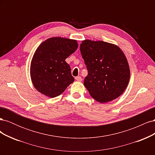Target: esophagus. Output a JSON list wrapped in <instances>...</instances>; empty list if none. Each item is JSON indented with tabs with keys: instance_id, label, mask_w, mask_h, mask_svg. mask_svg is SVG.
Returning a JSON list of instances; mask_svg holds the SVG:
<instances>
[{
	"instance_id": "34e87169",
	"label": "esophagus",
	"mask_w": 155,
	"mask_h": 155,
	"mask_svg": "<svg viewBox=\"0 0 155 155\" xmlns=\"http://www.w3.org/2000/svg\"><path fill=\"white\" fill-rule=\"evenodd\" d=\"M76 79L78 81H81L82 78L81 76H77V77H76Z\"/></svg>"
}]
</instances>
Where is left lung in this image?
Instances as JSON below:
<instances>
[{
	"label": "left lung",
	"instance_id": "left-lung-1",
	"mask_svg": "<svg viewBox=\"0 0 155 155\" xmlns=\"http://www.w3.org/2000/svg\"><path fill=\"white\" fill-rule=\"evenodd\" d=\"M80 51L88 70L84 85L90 95L100 103L119 97L130 78L129 64L121 50L104 41L85 40Z\"/></svg>",
	"mask_w": 155,
	"mask_h": 155
}]
</instances>
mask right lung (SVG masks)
I'll use <instances>...</instances> for the list:
<instances>
[{
  "label": "right lung",
  "mask_w": 155,
  "mask_h": 155,
  "mask_svg": "<svg viewBox=\"0 0 155 155\" xmlns=\"http://www.w3.org/2000/svg\"><path fill=\"white\" fill-rule=\"evenodd\" d=\"M76 40L51 37L42 43L33 56L30 75L33 85L44 95L55 97L74 82L71 69L65 61L78 48Z\"/></svg>",
  "instance_id": "1"
}]
</instances>
